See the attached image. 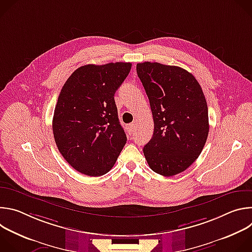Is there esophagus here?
I'll return each instance as SVG.
<instances>
[{"instance_id":"esophagus-1","label":"esophagus","mask_w":252,"mask_h":252,"mask_svg":"<svg viewBox=\"0 0 252 252\" xmlns=\"http://www.w3.org/2000/svg\"><path fill=\"white\" fill-rule=\"evenodd\" d=\"M134 124H129L128 126H127V131H128V133L131 135L133 132H134Z\"/></svg>"}]
</instances>
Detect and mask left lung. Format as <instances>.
I'll return each mask as SVG.
<instances>
[{"instance_id": "1", "label": "left lung", "mask_w": 252, "mask_h": 252, "mask_svg": "<svg viewBox=\"0 0 252 252\" xmlns=\"http://www.w3.org/2000/svg\"><path fill=\"white\" fill-rule=\"evenodd\" d=\"M136 73L155 124L143 155L155 172L181 173L196 160L208 135V110L201 87L192 74L176 65L139 63Z\"/></svg>"}]
</instances>
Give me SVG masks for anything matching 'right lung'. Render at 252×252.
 I'll use <instances>...</instances> for the list:
<instances>
[{
	"label": "right lung",
	"mask_w": 252,
	"mask_h": 252,
	"mask_svg": "<svg viewBox=\"0 0 252 252\" xmlns=\"http://www.w3.org/2000/svg\"><path fill=\"white\" fill-rule=\"evenodd\" d=\"M130 68V63L121 62L83 65L62 88L53 118L54 137L63 158L83 174L109 172L126 145L114 96Z\"/></svg>",
	"instance_id": "obj_1"
}]
</instances>
